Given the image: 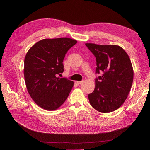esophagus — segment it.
Listing matches in <instances>:
<instances>
[{
	"label": "esophagus",
	"mask_w": 150,
	"mask_h": 150,
	"mask_svg": "<svg viewBox=\"0 0 150 150\" xmlns=\"http://www.w3.org/2000/svg\"><path fill=\"white\" fill-rule=\"evenodd\" d=\"M75 83L77 84H82L83 83V81H75Z\"/></svg>",
	"instance_id": "esophagus-1"
}]
</instances>
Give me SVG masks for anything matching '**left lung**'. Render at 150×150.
Instances as JSON below:
<instances>
[{
	"label": "left lung",
	"mask_w": 150,
	"mask_h": 150,
	"mask_svg": "<svg viewBox=\"0 0 150 150\" xmlns=\"http://www.w3.org/2000/svg\"><path fill=\"white\" fill-rule=\"evenodd\" d=\"M85 45L96 57V73L102 72L88 95L90 105L100 112H112L122 106L131 91L134 71L130 58L119 45Z\"/></svg>",
	"instance_id": "8db88e82"
}]
</instances>
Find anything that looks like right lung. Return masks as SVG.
Here are the masks:
<instances>
[{"instance_id":"obj_1","label":"right lung","mask_w":150,"mask_h":150,"mask_svg":"<svg viewBox=\"0 0 150 150\" xmlns=\"http://www.w3.org/2000/svg\"><path fill=\"white\" fill-rule=\"evenodd\" d=\"M77 42L66 37L43 39L27 52L24 66L27 90L34 102L45 110L59 108L73 87V81L57 76L64 72L66 54Z\"/></svg>"}]
</instances>
